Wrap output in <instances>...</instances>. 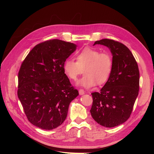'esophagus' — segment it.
I'll return each mask as SVG.
<instances>
[{"instance_id":"1","label":"esophagus","mask_w":154,"mask_h":154,"mask_svg":"<svg viewBox=\"0 0 154 154\" xmlns=\"http://www.w3.org/2000/svg\"><path fill=\"white\" fill-rule=\"evenodd\" d=\"M79 94H80V95H83L85 94V91H83V89H80L79 90Z\"/></svg>"}]
</instances>
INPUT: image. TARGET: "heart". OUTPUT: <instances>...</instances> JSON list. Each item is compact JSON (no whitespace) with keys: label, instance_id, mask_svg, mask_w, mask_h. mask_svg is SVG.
<instances>
[{"label":"heart","instance_id":"1","mask_svg":"<svg viewBox=\"0 0 154 154\" xmlns=\"http://www.w3.org/2000/svg\"><path fill=\"white\" fill-rule=\"evenodd\" d=\"M113 66L111 54L99 50L85 48L76 54V61L71 58L65 60L63 71L70 80L75 81L84 70L85 76L77 84L87 88L101 85L109 80Z\"/></svg>","mask_w":154,"mask_h":154}]
</instances>
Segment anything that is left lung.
Listing matches in <instances>:
<instances>
[{
    "label": "left lung",
    "mask_w": 154,
    "mask_h": 154,
    "mask_svg": "<svg viewBox=\"0 0 154 154\" xmlns=\"http://www.w3.org/2000/svg\"><path fill=\"white\" fill-rule=\"evenodd\" d=\"M109 48L113 66L109 80L100 92H92V118L105 127H114L130 116L139 89V71L136 59L127 46L118 41L102 39L94 45Z\"/></svg>",
    "instance_id": "1"
}]
</instances>
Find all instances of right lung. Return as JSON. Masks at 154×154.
<instances>
[{"label": "right lung", "instance_id": "obj_1", "mask_svg": "<svg viewBox=\"0 0 154 154\" xmlns=\"http://www.w3.org/2000/svg\"><path fill=\"white\" fill-rule=\"evenodd\" d=\"M76 45L58 39L35 45L18 72L17 94L29 122L53 130L66 119L69 106L79 94L65 74L63 63Z\"/></svg>", "mask_w": 154, "mask_h": 154}]
</instances>
